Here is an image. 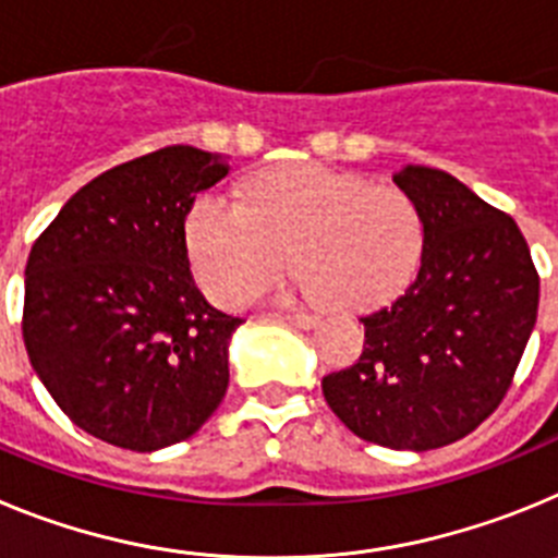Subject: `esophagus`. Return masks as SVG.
I'll return each mask as SVG.
<instances>
[{
    "label": "esophagus",
    "mask_w": 558,
    "mask_h": 558,
    "mask_svg": "<svg viewBox=\"0 0 558 558\" xmlns=\"http://www.w3.org/2000/svg\"><path fill=\"white\" fill-rule=\"evenodd\" d=\"M279 318L288 324H293V327H302V329H310L318 324V318H315V315H307V313H288V315H279Z\"/></svg>",
    "instance_id": "obj_1"
}]
</instances>
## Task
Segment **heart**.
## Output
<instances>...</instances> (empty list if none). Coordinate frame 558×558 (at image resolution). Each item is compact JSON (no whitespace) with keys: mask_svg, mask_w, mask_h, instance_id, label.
I'll use <instances>...</instances> for the list:
<instances>
[{"mask_svg":"<svg viewBox=\"0 0 558 558\" xmlns=\"http://www.w3.org/2000/svg\"><path fill=\"white\" fill-rule=\"evenodd\" d=\"M186 254L218 304H243L293 265L295 293L338 310L391 302L416 276L425 220L393 184L324 165L274 167L245 184L243 204L201 195L186 211Z\"/></svg>","mask_w":558,"mask_h":558,"instance_id":"heart-1","label":"heart"}]
</instances>
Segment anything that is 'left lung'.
Returning a JSON list of instances; mask_svg holds the SVG:
<instances>
[{"label": "left lung", "mask_w": 558, "mask_h": 558, "mask_svg": "<svg viewBox=\"0 0 558 558\" xmlns=\"http://www.w3.org/2000/svg\"><path fill=\"white\" fill-rule=\"evenodd\" d=\"M393 184L425 220L422 265L405 293L360 318L363 352L322 388L357 438L425 452L502 402L534 332L539 274L514 218L450 172L408 165Z\"/></svg>", "instance_id": "1"}]
</instances>
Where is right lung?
Returning <instances> with one entry per match:
<instances>
[{
	"instance_id": "1",
	"label": "right lung",
	"mask_w": 558,
	"mask_h": 558,
	"mask_svg": "<svg viewBox=\"0 0 558 558\" xmlns=\"http://www.w3.org/2000/svg\"><path fill=\"white\" fill-rule=\"evenodd\" d=\"M229 175L215 153L161 147L63 204L24 270L29 363L81 430L133 452L179 445L223 402L240 318L190 274L184 220Z\"/></svg>"
}]
</instances>
